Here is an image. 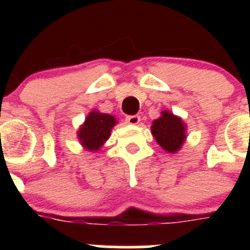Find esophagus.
I'll return each mask as SVG.
<instances>
[{
	"mask_svg": "<svg viewBox=\"0 0 250 250\" xmlns=\"http://www.w3.org/2000/svg\"><path fill=\"white\" fill-rule=\"evenodd\" d=\"M139 121H140V116H138V115H129V116H126V123L131 124V125H136V124H139Z\"/></svg>",
	"mask_w": 250,
	"mask_h": 250,
	"instance_id": "obj_1",
	"label": "esophagus"
}]
</instances>
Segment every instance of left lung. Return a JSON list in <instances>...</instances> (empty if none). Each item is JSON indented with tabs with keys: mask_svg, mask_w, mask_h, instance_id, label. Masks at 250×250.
Segmentation results:
<instances>
[{
	"mask_svg": "<svg viewBox=\"0 0 250 250\" xmlns=\"http://www.w3.org/2000/svg\"><path fill=\"white\" fill-rule=\"evenodd\" d=\"M152 135L167 152H175L185 140V125L182 119L169 111H163L161 116L152 123Z\"/></svg>",
	"mask_w": 250,
	"mask_h": 250,
	"instance_id": "left-lung-1",
	"label": "left lung"
}]
</instances>
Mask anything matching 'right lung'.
Here are the masks:
<instances>
[{"label":"right lung","mask_w":250,"mask_h":250,"mask_svg":"<svg viewBox=\"0 0 250 250\" xmlns=\"http://www.w3.org/2000/svg\"><path fill=\"white\" fill-rule=\"evenodd\" d=\"M115 124L116 120L111 115L101 114L99 111L90 112L89 116L86 118L85 124L79 131L81 144L91 151L99 150L101 145L109 139L110 131Z\"/></svg>","instance_id":"1"}]
</instances>
